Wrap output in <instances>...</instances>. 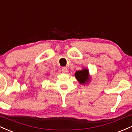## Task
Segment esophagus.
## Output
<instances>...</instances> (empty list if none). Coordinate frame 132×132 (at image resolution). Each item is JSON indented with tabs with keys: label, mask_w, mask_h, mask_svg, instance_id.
Returning a JSON list of instances; mask_svg holds the SVG:
<instances>
[{
	"label": "esophagus",
	"mask_w": 132,
	"mask_h": 132,
	"mask_svg": "<svg viewBox=\"0 0 132 132\" xmlns=\"http://www.w3.org/2000/svg\"><path fill=\"white\" fill-rule=\"evenodd\" d=\"M62 71L63 73H67L68 72V69L66 67H63L62 69Z\"/></svg>",
	"instance_id": "obj_1"
}]
</instances>
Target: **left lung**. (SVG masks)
Segmentation results:
<instances>
[{
  "label": "left lung",
  "mask_w": 132,
  "mask_h": 132,
  "mask_svg": "<svg viewBox=\"0 0 132 132\" xmlns=\"http://www.w3.org/2000/svg\"><path fill=\"white\" fill-rule=\"evenodd\" d=\"M75 77L80 84H85L90 82L89 71L87 69H83L81 70L77 71L75 73Z\"/></svg>",
  "instance_id": "8db88e82"
}]
</instances>
